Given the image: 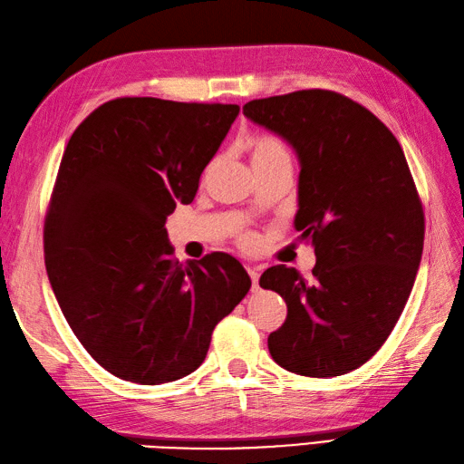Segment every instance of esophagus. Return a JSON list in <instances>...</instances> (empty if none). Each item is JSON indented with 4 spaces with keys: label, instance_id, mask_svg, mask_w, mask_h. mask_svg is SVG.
Returning <instances> with one entry per match:
<instances>
[{
    "label": "esophagus",
    "instance_id": "esophagus-1",
    "mask_svg": "<svg viewBox=\"0 0 464 464\" xmlns=\"http://www.w3.org/2000/svg\"><path fill=\"white\" fill-rule=\"evenodd\" d=\"M248 274H250V277H252V285H254V287H258V280H260V267H256V266L248 267Z\"/></svg>",
    "mask_w": 464,
    "mask_h": 464
}]
</instances>
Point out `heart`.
<instances>
[{
	"label": "heart",
	"instance_id": "heart-1",
	"mask_svg": "<svg viewBox=\"0 0 464 464\" xmlns=\"http://www.w3.org/2000/svg\"><path fill=\"white\" fill-rule=\"evenodd\" d=\"M250 159L254 170H264L277 162H290V152H287L280 139L270 135H256L250 140ZM240 244L242 248H254L256 236L252 232H244L240 236Z\"/></svg>",
	"mask_w": 464,
	"mask_h": 464
}]
</instances>
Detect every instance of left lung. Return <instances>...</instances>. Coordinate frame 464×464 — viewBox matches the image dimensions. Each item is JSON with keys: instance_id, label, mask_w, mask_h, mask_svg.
Listing matches in <instances>:
<instances>
[{"instance_id": "1", "label": "left lung", "mask_w": 464, "mask_h": 464, "mask_svg": "<svg viewBox=\"0 0 464 464\" xmlns=\"http://www.w3.org/2000/svg\"><path fill=\"white\" fill-rule=\"evenodd\" d=\"M242 111L297 152L294 224L315 252L312 280L285 266L260 277L287 305L267 349L297 375L353 372L393 332L423 254V204L403 149L372 111L335 91L254 99Z\"/></svg>"}]
</instances>
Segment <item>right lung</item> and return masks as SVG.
<instances>
[{
    "label": "right lung",
    "mask_w": 464,
    "mask_h": 464,
    "mask_svg": "<svg viewBox=\"0 0 464 464\" xmlns=\"http://www.w3.org/2000/svg\"><path fill=\"white\" fill-rule=\"evenodd\" d=\"M238 105L121 97L71 135L44 228L45 267L69 327L119 379L160 385L208 353L250 290L230 254L174 258L164 224L197 197Z\"/></svg>",
    "instance_id": "right-lung-1"
}]
</instances>
